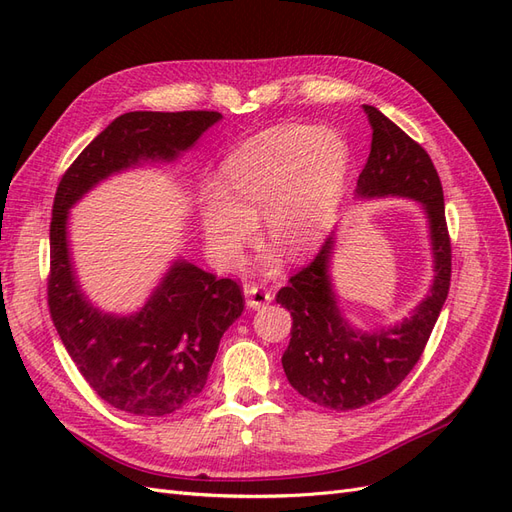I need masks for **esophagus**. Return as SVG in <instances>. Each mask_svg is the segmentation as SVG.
Returning <instances> with one entry per match:
<instances>
[{
  "label": "esophagus",
  "instance_id": "obj_1",
  "mask_svg": "<svg viewBox=\"0 0 512 512\" xmlns=\"http://www.w3.org/2000/svg\"><path fill=\"white\" fill-rule=\"evenodd\" d=\"M245 299H247V307H250V309H260V307H265L273 299V294L265 286L247 284L245 286Z\"/></svg>",
  "mask_w": 512,
  "mask_h": 512
}]
</instances>
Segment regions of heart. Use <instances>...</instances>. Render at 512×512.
I'll return each mask as SVG.
<instances>
[{
  "label": "heart",
  "mask_w": 512,
  "mask_h": 512,
  "mask_svg": "<svg viewBox=\"0 0 512 512\" xmlns=\"http://www.w3.org/2000/svg\"><path fill=\"white\" fill-rule=\"evenodd\" d=\"M350 166L344 136L329 128L275 126L241 143L222 164V183L200 198V224L213 258L235 267L265 209L269 239L288 256L312 250Z\"/></svg>",
  "instance_id": "heart-1"
}]
</instances>
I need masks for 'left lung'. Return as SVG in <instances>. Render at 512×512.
Returning <instances> with one entry per match:
<instances>
[{"label":"left lung","mask_w":512,"mask_h":512,"mask_svg":"<svg viewBox=\"0 0 512 512\" xmlns=\"http://www.w3.org/2000/svg\"><path fill=\"white\" fill-rule=\"evenodd\" d=\"M363 111L374 134L356 196H406L423 205L436 277L427 299L399 327L361 333L344 320L331 288L333 235L307 267L290 275L288 286L275 297L292 316L282 365L292 389L331 410H356L397 389L421 359L451 288V237L438 170L429 153L376 106L365 104Z\"/></svg>","instance_id":"left-lung-1"}]
</instances>
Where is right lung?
<instances>
[{
	"label": "right lung",
	"instance_id": "right-lung-1",
	"mask_svg": "<svg viewBox=\"0 0 512 512\" xmlns=\"http://www.w3.org/2000/svg\"><path fill=\"white\" fill-rule=\"evenodd\" d=\"M220 119L218 111L121 115L81 151L57 185L46 284L49 312L87 384L117 410L164 416L196 399L224 331L243 312V290L235 280H220L188 260H177L141 312L126 318L102 314L74 280L68 209L123 168L175 160Z\"/></svg>",
	"mask_w": 512,
	"mask_h": 512
}]
</instances>
